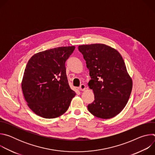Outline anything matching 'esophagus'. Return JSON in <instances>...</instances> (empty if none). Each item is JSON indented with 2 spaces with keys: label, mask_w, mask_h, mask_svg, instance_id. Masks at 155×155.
<instances>
[{
  "label": "esophagus",
  "mask_w": 155,
  "mask_h": 155,
  "mask_svg": "<svg viewBox=\"0 0 155 155\" xmlns=\"http://www.w3.org/2000/svg\"><path fill=\"white\" fill-rule=\"evenodd\" d=\"M85 89H86V86H85V84H80V87H79V90H80V91H84Z\"/></svg>",
  "instance_id": "34e87169"
}]
</instances>
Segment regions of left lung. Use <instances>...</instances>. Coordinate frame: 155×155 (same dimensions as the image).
<instances>
[{"label":"left lung","instance_id":"left-lung-1","mask_svg":"<svg viewBox=\"0 0 155 155\" xmlns=\"http://www.w3.org/2000/svg\"><path fill=\"white\" fill-rule=\"evenodd\" d=\"M78 50L90 71L91 80L88 85L94 94L88 110L102 119L115 117L126 106L132 88L121 55L115 49L99 43L80 45Z\"/></svg>","mask_w":155,"mask_h":155}]
</instances>
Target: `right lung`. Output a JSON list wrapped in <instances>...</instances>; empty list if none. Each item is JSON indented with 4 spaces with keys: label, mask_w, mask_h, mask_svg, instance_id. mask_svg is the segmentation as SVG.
<instances>
[{
    "label": "right lung",
    "mask_w": 155,
    "mask_h": 155,
    "mask_svg": "<svg viewBox=\"0 0 155 155\" xmlns=\"http://www.w3.org/2000/svg\"><path fill=\"white\" fill-rule=\"evenodd\" d=\"M75 48L45 50L29 60L21 87L29 107L37 115L54 118L68 109L76 93L69 86L65 63Z\"/></svg>",
    "instance_id": "add662e5"
}]
</instances>
